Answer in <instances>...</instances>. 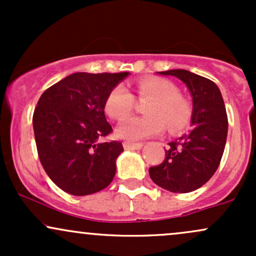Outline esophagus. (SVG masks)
I'll list each match as a JSON object with an SVG mask.
<instances>
[{
  "label": "esophagus",
  "mask_w": 256,
  "mask_h": 256,
  "mask_svg": "<svg viewBox=\"0 0 256 256\" xmlns=\"http://www.w3.org/2000/svg\"><path fill=\"white\" fill-rule=\"evenodd\" d=\"M143 146V143H134V142H124V148L128 150H137Z\"/></svg>",
  "instance_id": "1"
}]
</instances>
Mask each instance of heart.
<instances>
[{
	"instance_id": "b5f03b06",
	"label": "heart",
	"mask_w": 256,
	"mask_h": 256,
	"mask_svg": "<svg viewBox=\"0 0 256 256\" xmlns=\"http://www.w3.org/2000/svg\"><path fill=\"white\" fill-rule=\"evenodd\" d=\"M140 98H150L144 108V116H130L116 128V136L138 140L164 131L180 134L189 128L192 118V104L179 94L178 88L162 78H143L137 82ZM134 104V95L125 85H116L104 102V110L112 119L122 120L130 114Z\"/></svg>"
}]
</instances>
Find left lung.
Instances as JSON below:
<instances>
[{
	"label": "left lung",
	"instance_id": "8db88e82",
	"mask_svg": "<svg viewBox=\"0 0 256 256\" xmlns=\"http://www.w3.org/2000/svg\"><path fill=\"white\" fill-rule=\"evenodd\" d=\"M186 85L192 96V128L168 143L165 160L150 167L155 184L172 192H190L207 183L222 160L228 137V116L222 92L216 83L186 70H170Z\"/></svg>",
	"mask_w": 256,
	"mask_h": 256
}]
</instances>
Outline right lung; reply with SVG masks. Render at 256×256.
<instances>
[{
  "mask_svg": "<svg viewBox=\"0 0 256 256\" xmlns=\"http://www.w3.org/2000/svg\"><path fill=\"white\" fill-rule=\"evenodd\" d=\"M130 74L78 72L61 79L38 100L32 124L44 171L74 196L104 190L116 176L122 142H98L112 126L104 116L110 91Z\"/></svg>",
  "mask_w": 256,
  "mask_h": 256,
  "instance_id": "1",
  "label": "right lung"
}]
</instances>
